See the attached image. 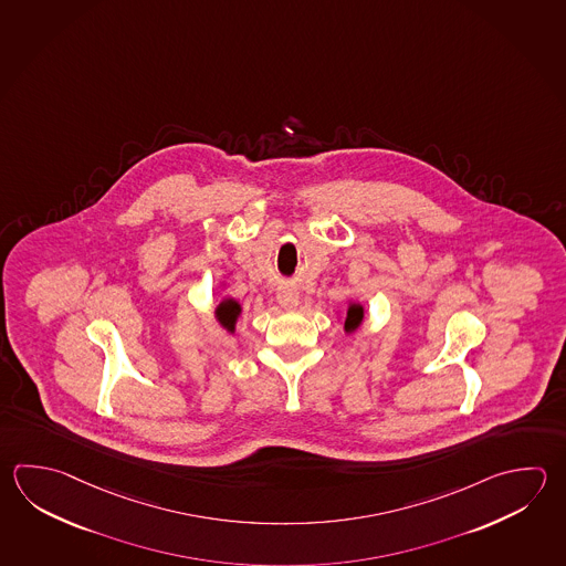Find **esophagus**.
Returning <instances> with one entry per match:
<instances>
[{"label":"esophagus","mask_w":566,"mask_h":566,"mask_svg":"<svg viewBox=\"0 0 566 566\" xmlns=\"http://www.w3.org/2000/svg\"><path fill=\"white\" fill-rule=\"evenodd\" d=\"M276 298L280 302V306L286 310L296 308L300 304L298 290L294 289V286H289V284L277 289Z\"/></svg>","instance_id":"34e87169"}]
</instances>
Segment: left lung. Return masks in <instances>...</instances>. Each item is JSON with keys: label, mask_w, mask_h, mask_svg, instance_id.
<instances>
[{"label": "left lung", "mask_w": 566, "mask_h": 566, "mask_svg": "<svg viewBox=\"0 0 566 566\" xmlns=\"http://www.w3.org/2000/svg\"><path fill=\"white\" fill-rule=\"evenodd\" d=\"M364 322V306L360 302H348L346 308V316H344V334H353L363 326Z\"/></svg>", "instance_id": "left-lung-1"}]
</instances>
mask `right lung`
I'll return each mask as SVG.
<instances>
[{
  "instance_id": "obj_1",
  "label": "right lung",
  "mask_w": 566,
  "mask_h": 566,
  "mask_svg": "<svg viewBox=\"0 0 566 566\" xmlns=\"http://www.w3.org/2000/svg\"><path fill=\"white\" fill-rule=\"evenodd\" d=\"M240 314H242V304L230 296L220 300V304L213 310V318L218 322V326L224 328L228 334H234L235 322L240 318Z\"/></svg>"
}]
</instances>
